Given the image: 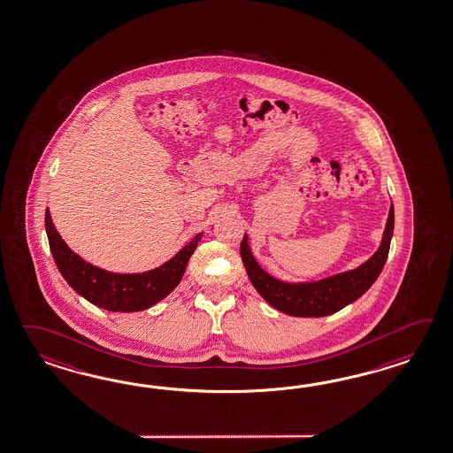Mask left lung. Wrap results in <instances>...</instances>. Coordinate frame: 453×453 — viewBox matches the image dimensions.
Instances as JSON below:
<instances>
[{
  "mask_svg": "<svg viewBox=\"0 0 453 453\" xmlns=\"http://www.w3.org/2000/svg\"><path fill=\"white\" fill-rule=\"evenodd\" d=\"M393 229L395 210L391 204L385 235L376 254L368 262H365L364 265L355 268L352 272L331 276L320 280L318 283L291 285L268 275L255 262L254 255L250 254L247 235H243L241 242V255L252 285L268 304L289 316L322 318L341 311L355 299L360 298L365 291L375 283L387 262Z\"/></svg>",
  "mask_w": 453,
  "mask_h": 453,
  "instance_id": "left-lung-1",
  "label": "left lung"
}]
</instances>
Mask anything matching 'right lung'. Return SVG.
<instances>
[{
  "instance_id": "add662e5",
  "label": "right lung",
  "mask_w": 453,
  "mask_h": 453,
  "mask_svg": "<svg viewBox=\"0 0 453 453\" xmlns=\"http://www.w3.org/2000/svg\"><path fill=\"white\" fill-rule=\"evenodd\" d=\"M45 231L57 268L66 283L95 306L114 312L144 311L170 295L180 283L188 260L201 239V234H198L172 260L155 270L122 275L87 264L81 257L72 252L54 227L49 210H45Z\"/></svg>"
}]
</instances>
